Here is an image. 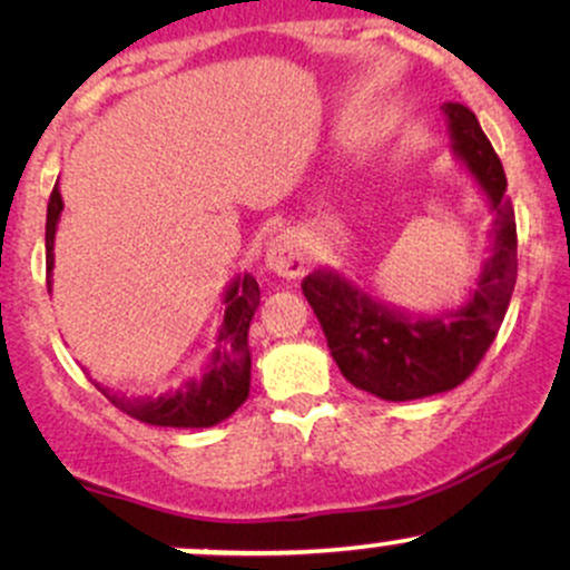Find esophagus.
Wrapping results in <instances>:
<instances>
[{"instance_id": "1", "label": "esophagus", "mask_w": 570, "mask_h": 570, "mask_svg": "<svg viewBox=\"0 0 570 570\" xmlns=\"http://www.w3.org/2000/svg\"><path fill=\"white\" fill-rule=\"evenodd\" d=\"M311 254L297 233H281L265 252V267L281 278H299L305 273Z\"/></svg>"}]
</instances>
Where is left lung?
<instances>
[{
  "label": "left lung",
  "mask_w": 570,
  "mask_h": 570,
  "mask_svg": "<svg viewBox=\"0 0 570 570\" xmlns=\"http://www.w3.org/2000/svg\"><path fill=\"white\" fill-rule=\"evenodd\" d=\"M450 147L493 212L490 257L458 307L412 313L372 297L335 267L307 273L303 294L345 381L385 402L444 394L472 375L507 316L517 278L514 208L507 174L472 109L444 104Z\"/></svg>",
  "instance_id": "left-lung-1"
}]
</instances>
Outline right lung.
<instances>
[{
  "label": "right lung",
  "instance_id": "right-lung-1",
  "mask_svg": "<svg viewBox=\"0 0 570 570\" xmlns=\"http://www.w3.org/2000/svg\"><path fill=\"white\" fill-rule=\"evenodd\" d=\"M63 200L53 187L45 222V254H48V292H53L56 230L61 222ZM222 324L217 330V348L203 364L200 377H189L176 391L160 396H128L120 391L101 389V394L136 421L149 426L208 429L230 417L246 402L252 385V353H248V326L259 307V284L252 273H238L222 294Z\"/></svg>",
  "mask_w": 570,
  "mask_h": 570
}]
</instances>
